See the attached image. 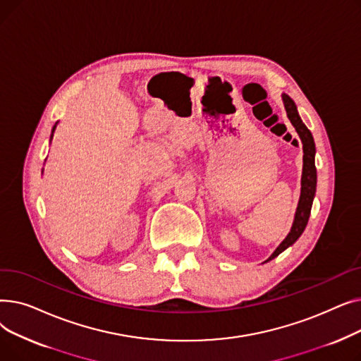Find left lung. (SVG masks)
Here are the masks:
<instances>
[{
	"label": "left lung",
	"instance_id": "left-lung-1",
	"mask_svg": "<svg viewBox=\"0 0 361 361\" xmlns=\"http://www.w3.org/2000/svg\"><path fill=\"white\" fill-rule=\"evenodd\" d=\"M282 102L287 111V117L294 126L297 135L302 143V174H301V190H300V199L295 209L294 221L291 225V230L288 235L282 240V243L275 249V252L264 260L267 263L272 259H275L278 255H281L283 250H287L290 245H293L298 237L305 231L306 225L309 222L310 211L313 199L316 195V183H317V174H316V165H314V155H316V146L310 130L306 127V124L301 121L297 106L294 101L288 97V94L282 93Z\"/></svg>",
	"mask_w": 361,
	"mask_h": 361
}]
</instances>
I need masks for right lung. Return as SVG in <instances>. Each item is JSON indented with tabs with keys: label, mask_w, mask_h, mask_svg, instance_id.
I'll return each instance as SVG.
<instances>
[{
	"label": "right lung",
	"mask_w": 361,
	"mask_h": 361,
	"mask_svg": "<svg viewBox=\"0 0 361 361\" xmlns=\"http://www.w3.org/2000/svg\"><path fill=\"white\" fill-rule=\"evenodd\" d=\"M56 124L59 123H55V126L52 127V131H51V137H49V143H51V140H52V137H54V133H55V128H56Z\"/></svg>",
	"instance_id": "right-lung-1"
}]
</instances>
